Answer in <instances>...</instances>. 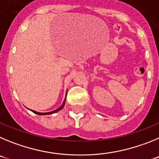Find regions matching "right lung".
I'll list each match as a JSON object with an SVG mask.
<instances>
[{
    "mask_svg": "<svg viewBox=\"0 0 159 159\" xmlns=\"http://www.w3.org/2000/svg\"><path fill=\"white\" fill-rule=\"evenodd\" d=\"M66 97H65V100L63 101V102H62V104L61 105V106L59 107L58 108H57V109L54 110V111H48V112H39V111H34V110H31V111H33L34 113L35 114H38V115H50V114H53V113H55V112H57V111H60V110L62 109V108H63L64 105H65V103H66Z\"/></svg>",
    "mask_w": 159,
    "mask_h": 159,
    "instance_id": "add662e5",
    "label": "right lung"
}]
</instances>
